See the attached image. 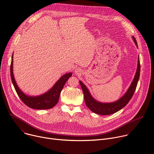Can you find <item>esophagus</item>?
I'll list each match as a JSON object with an SVG mask.
<instances>
[{"label":"esophagus","instance_id":"obj_1","mask_svg":"<svg viewBox=\"0 0 154 154\" xmlns=\"http://www.w3.org/2000/svg\"><path fill=\"white\" fill-rule=\"evenodd\" d=\"M81 72H82V70L80 69H79V68H77L75 70V74L76 75H79V74H81Z\"/></svg>","mask_w":154,"mask_h":154}]
</instances>
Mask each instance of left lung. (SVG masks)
<instances>
[{
    "label": "left lung",
    "instance_id": "8db88e82",
    "mask_svg": "<svg viewBox=\"0 0 154 154\" xmlns=\"http://www.w3.org/2000/svg\"><path fill=\"white\" fill-rule=\"evenodd\" d=\"M133 39L136 45L138 46L136 39L134 37H133ZM140 58H138L137 70L132 83H131L126 93L119 100L113 103H101L96 101L91 96L88 90L87 89L85 85L81 81H80V84L84 94V99L86 106L93 112L101 115H108L118 112L121 109L124 108L128 103L131 97H132L136 90V88L140 78Z\"/></svg>",
    "mask_w": 154,
    "mask_h": 154
}]
</instances>
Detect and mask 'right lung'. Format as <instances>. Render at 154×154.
I'll return each mask as SVG.
<instances>
[{"mask_svg":"<svg viewBox=\"0 0 154 154\" xmlns=\"http://www.w3.org/2000/svg\"><path fill=\"white\" fill-rule=\"evenodd\" d=\"M13 55L11 58V62L10 65V74L11 79L15 88V90L20 97V100L23 101L29 107L37 109H50L54 107L58 102L60 95L65 83L67 82L68 79L72 75V73H68L63 75L54 85L52 88L46 93L39 96L30 97L26 96L18 88L16 81L14 78L13 72Z\"/></svg>","mask_w":154,"mask_h":154,"instance_id":"right-lung-1","label":"right lung"}]
</instances>
